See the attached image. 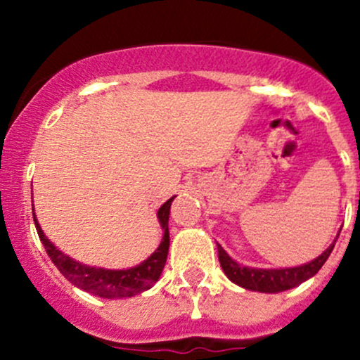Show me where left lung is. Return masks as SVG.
Listing matches in <instances>:
<instances>
[{
    "instance_id": "obj_1",
    "label": "left lung",
    "mask_w": 360,
    "mask_h": 360,
    "mask_svg": "<svg viewBox=\"0 0 360 360\" xmlns=\"http://www.w3.org/2000/svg\"><path fill=\"white\" fill-rule=\"evenodd\" d=\"M336 242V240H335ZM335 244L329 245L326 252H322L317 259L311 263L303 264V266L296 268H284V270H257V268H248L238 264L237 261L231 259L224 249L217 244V256H219V263L226 277L230 278L235 284L242 285V288L250 289V291H259V292H281L285 289H291L300 285L301 282L308 281L314 277L322 264L328 261L329 254H331Z\"/></svg>"
}]
</instances>
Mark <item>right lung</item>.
<instances>
[{"instance_id":"right-lung-1","label":"right lung","mask_w":360,"mask_h":360,"mask_svg":"<svg viewBox=\"0 0 360 360\" xmlns=\"http://www.w3.org/2000/svg\"><path fill=\"white\" fill-rule=\"evenodd\" d=\"M172 200L174 197L169 198L158 210V219L163 228L162 244L158 245V249L155 250L146 261H143V263L137 264V266L129 268V270H104V268L85 266V264L78 263V261H72L71 257L66 256L64 252H60V250L43 235L36 217L34 224L39 240H41L43 248L46 249V254H49L50 259L53 261V264L59 268L60 274H63L71 284L83 289V291L96 294V296L127 297L146 291V289H150L160 278V274H162L163 266H165L167 254H169V214Z\"/></svg>"}]
</instances>
